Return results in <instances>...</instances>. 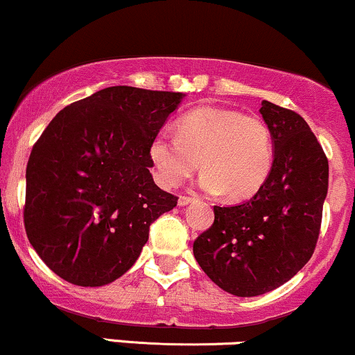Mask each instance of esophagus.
I'll return each mask as SVG.
<instances>
[{
  "label": "esophagus",
  "mask_w": 355,
  "mask_h": 355,
  "mask_svg": "<svg viewBox=\"0 0 355 355\" xmlns=\"http://www.w3.org/2000/svg\"><path fill=\"white\" fill-rule=\"evenodd\" d=\"M191 202H193V198L187 197V195H180V198H178V205H182V207L189 205V203H191Z\"/></svg>",
  "instance_id": "esophagus-1"
}]
</instances>
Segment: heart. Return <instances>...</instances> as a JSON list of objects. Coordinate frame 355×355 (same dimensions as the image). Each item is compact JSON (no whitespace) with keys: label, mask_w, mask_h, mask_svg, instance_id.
I'll return each mask as SVG.
<instances>
[{"label":"heart","mask_w":355,"mask_h":355,"mask_svg":"<svg viewBox=\"0 0 355 355\" xmlns=\"http://www.w3.org/2000/svg\"><path fill=\"white\" fill-rule=\"evenodd\" d=\"M155 180L175 189L197 170L207 193L247 200L263 189L274 168V135L259 115L234 108L200 107L178 118L177 133L158 130L148 145Z\"/></svg>","instance_id":"b5f03b06"}]
</instances>
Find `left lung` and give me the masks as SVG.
I'll list each match as a JSON object with an SVG mask.
<instances>
[{"instance_id": "8db88e82", "label": "left lung", "mask_w": 355, "mask_h": 355, "mask_svg": "<svg viewBox=\"0 0 355 355\" xmlns=\"http://www.w3.org/2000/svg\"><path fill=\"white\" fill-rule=\"evenodd\" d=\"M260 113L274 135L270 177L248 202L215 205L214 223L193 242L202 270L237 297L274 291L311 260L329 187V160L307 121L267 100Z\"/></svg>"}]
</instances>
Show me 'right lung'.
I'll use <instances>...</instances> for the list:
<instances>
[{
  "instance_id": "obj_1",
  "label": "right lung",
  "mask_w": 355,
  "mask_h": 355,
  "mask_svg": "<svg viewBox=\"0 0 355 355\" xmlns=\"http://www.w3.org/2000/svg\"><path fill=\"white\" fill-rule=\"evenodd\" d=\"M182 93L110 87L64 107L26 165L23 220L48 267L100 287L137 262L150 225L177 207L150 173L148 145Z\"/></svg>"
}]
</instances>
